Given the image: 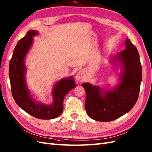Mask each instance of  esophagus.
Returning <instances> with one entry per match:
<instances>
[{
    "label": "esophagus",
    "mask_w": 152,
    "mask_h": 152,
    "mask_svg": "<svg viewBox=\"0 0 152 152\" xmlns=\"http://www.w3.org/2000/svg\"><path fill=\"white\" fill-rule=\"evenodd\" d=\"M76 80L77 82H82L86 80V76L83 71H79L76 75Z\"/></svg>",
    "instance_id": "1"
}]
</instances>
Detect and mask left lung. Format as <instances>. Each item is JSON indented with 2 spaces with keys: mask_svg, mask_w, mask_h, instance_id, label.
Instances as JSON below:
<instances>
[{
  "mask_svg": "<svg viewBox=\"0 0 152 152\" xmlns=\"http://www.w3.org/2000/svg\"><path fill=\"white\" fill-rule=\"evenodd\" d=\"M126 47L116 56V59L122 63L124 72L121 83L113 91H107L102 95L98 87L88 83L82 85L86 93V112L95 121L109 122L117 119L131 110L138 99L142 80L139 52L129 39L126 41Z\"/></svg>",
  "mask_w": 152,
  "mask_h": 152,
  "instance_id": "obj_1",
  "label": "left lung"
}]
</instances>
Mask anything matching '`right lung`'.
<instances>
[{
  "instance_id": "1",
  "label": "right lung",
  "mask_w": 152,
  "mask_h": 152,
  "mask_svg": "<svg viewBox=\"0 0 152 152\" xmlns=\"http://www.w3.org/2000/svg\"><path fill=\"white\" fill-rule=\"evenodd\" d=\"M37 31L30 30L20 39L14 48L10 61L9 76L12 96L17 104L34 117L50 120L58 117L63 110V99L69 91L76 87L72 77L58 82L53 91L54 102L52 105H45L35 102L28 91L24 80L26 67L24 64L25 56L32 44L33 37Z\"/></svg>"
}]
</instances>
